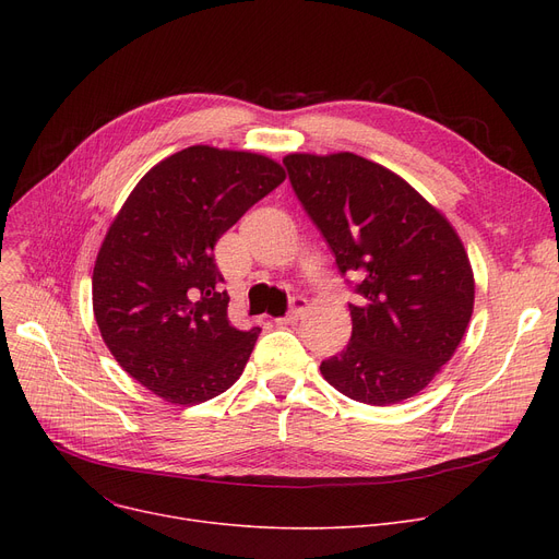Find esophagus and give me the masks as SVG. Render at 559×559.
Returning <instances> with one entry per match:
<instances>
[{"label":"esophagus","mask_w":559,"mask_h":559,"mask_svg":"<svg viewBox=\"0 0 559 559\" xmlns=\"http://www.w3.org/2000/svg\"><path fill=\"white\" fill-rule=\"evenodd\" d=\"M306 308H308L306 299L304 297H295V299H292V306H289L287 314L278 317L276 321H278V324H295V321H299L306 314Z\"/></svg>","instance_id":"obj_1"}]
</instances>
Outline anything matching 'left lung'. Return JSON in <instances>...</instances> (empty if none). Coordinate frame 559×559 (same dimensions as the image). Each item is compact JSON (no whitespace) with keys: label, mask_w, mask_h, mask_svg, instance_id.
<instances>
[{"label":"left lung","mask_w":559,"mask_h":559,"mask_svg":"<svg viewBox=\"0 0 559 559\" xmlns=\"http://www.w3.org/2000/svg\"><path fill=\"white\" fill-rule=\"evenodd\" d=\"M283 163L342 276L360 278L350 342L321 362V376L369 405L419 394L453 358L474 312L460 235L399 174L362 156L287 154Z\"/></svg>","instance_id":"obj_1"}]
</instances>
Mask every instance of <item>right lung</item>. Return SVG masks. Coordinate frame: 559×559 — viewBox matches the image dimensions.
Segmentation results:
<instances>
[{
	"label": "right lung",
	"instance_id": "obj_1",
	"mask_svg": "<svg viewBox=\"0 0 559 559\" xmlns=\"http://www.w3.org/2000/svg\"><path fill=\"white\" fill-rule=\"evenodd\" d=\"M283 181L267 156L194 144L146 171L115 215L95 260V319L112 358L163 401L197 405L242 376L260 329L230 326L213 249Z\"/></svg>",
	"mask_w": 559,
	"mask_h": 559
}]
</instances>
